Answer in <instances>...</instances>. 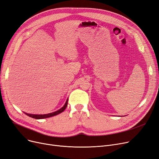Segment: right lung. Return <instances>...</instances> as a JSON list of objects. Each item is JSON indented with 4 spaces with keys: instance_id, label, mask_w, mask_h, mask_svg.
Returning <instances> with one entry per match:
<instances>
[{
    "instance_id": "right-lung-1",
    "label": "right lung",
    "mask_w": 159,
    "mask_h": 159,
    "mask_svg": "<svg viewBox=\"0 0 159 159\" xmlns=\"http://www.w3.org/2000/svg\"><path fill=\"white\" fill-rule=\"evenodd\" d=\"M67 104H68V99L66 100L65 105H63V107H62L61 109H59V110L55 111V112H51V113H48V114H44V115H34V114H29V113H26V112H25V114H26V115H28V116L30 117H32L33 118H35V119H43V118H50V117H52V116H56V115H57L59 114H60V113H61L62 112H63L66 106H67Z\"/></svg>"
}]
</instances>
